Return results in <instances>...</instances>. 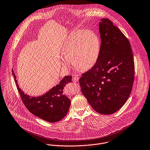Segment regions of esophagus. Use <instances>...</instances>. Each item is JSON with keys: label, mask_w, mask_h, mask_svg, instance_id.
<instances>
[{"label": "esophagus", "mask_w": 150, "mask_h": 150, "mask_svg": "<svg viewBox=\"0 0 150 150\" xmlns=\"http://www.w3.org/2000/svg\"><path fill=\"white\" fill-rule=\"evenodd\" d=\"M79 80V78L78 76H74L72 78V81L75 82H77Z\"/></svg>", "instance_id": "obj_1"}]
</instances>
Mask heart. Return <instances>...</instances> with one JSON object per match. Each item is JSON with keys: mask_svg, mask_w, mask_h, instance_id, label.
Returning a JSON list of instances; mask_svg holds the SVG:
<instances>
[{"mask_svg": "<svg viewBox=\"0 0 150 150\" xmlns=\"http://www.w3.org/2000/svg\"><path fill=\"white\" fill-rule=\"evenodd\" d=\"M100 47V38L93 31L84 30L72 31L67 37L61 47L62 68L69 69L72 61L79 70L90 69L98 61Z\"/></svg>", "mask_w": 150, "mask_h": 150, "instance_id": "1", "label": "heart"}]
</instances>
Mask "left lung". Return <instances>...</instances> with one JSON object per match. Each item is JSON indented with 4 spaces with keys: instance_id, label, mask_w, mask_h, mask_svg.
Masks as SVG:
<instances>
[{
    "instance_id": "8db88e82",
    "label": "left lung",
    "mask_w": 150,
    "mask_h": 150,
    "mask_svg": "<svg viewBox=\"0 0 150 150\" xmlns=\"http://www.w3.org/2000/svg\"><path fill=\"white\" fill-rule=\"evenodd\" d=\"M100 20L99 58L79 81L82 94L92 108L100 114L111 115L121 109L131 93L134 62L126 37L110 20Z\"/></svg>"
}]
</instances>
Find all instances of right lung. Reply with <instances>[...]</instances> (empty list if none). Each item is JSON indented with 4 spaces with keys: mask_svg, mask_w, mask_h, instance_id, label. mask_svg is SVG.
Instances as JSON below:
<instances>
[{
    "mask_svg": "<svg viewBox=\"0 0 150 150\" xmlns=\"http://www.w3.org/2000/svg\"><path fill=\"white\" fill-rule=\"evenodd\" d=\"M21 100L26 108L34 115L50 123L62 119L68 113L71 100L63 94L65 86L72 82V76H65L55 86L40 96H30L19 87L16 76L12 71Z\"/></svg>",
    "mask_w": 150,
    "mask_h": 150,
    "instance_id": "1",
    "label": "right lung"
}]
</instances>
